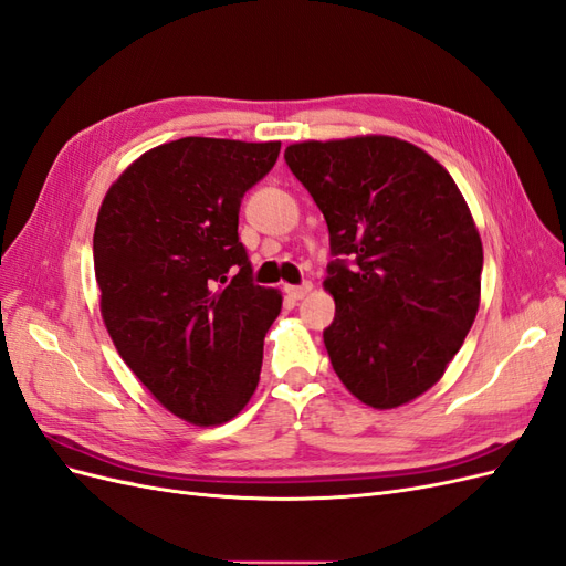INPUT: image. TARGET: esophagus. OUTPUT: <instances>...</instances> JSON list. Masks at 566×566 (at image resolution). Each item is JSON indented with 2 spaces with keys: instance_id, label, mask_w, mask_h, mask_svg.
<instances>
[{
  "instance_id": "esophagus-1",
  "label": "esophagus",
  "mask_w": 566,
  "mask_h": 566,
  "mask_svg": "<svg viewBox=\"0 0 566 566\" xmlns=\"http://www.w3.org/2000/svg\"><path fill=\"white\" fill-rule=\"evenodd\" d=\"M310 290H312V283L306 281V283H302V285H287L285 293H287L290 297H293V300H302V297L310 295Z\"/></svg>"
}]
</instances>
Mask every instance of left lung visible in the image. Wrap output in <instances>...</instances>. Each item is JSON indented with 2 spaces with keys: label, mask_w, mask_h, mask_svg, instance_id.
<instances>
[{
  "label": "left lung",
  "mask_w": 566,
  "mask_h": 566,
  "mask_svg": "<svg viewBox=\"0 0 566 566\" xmlns=\"http://www.w3.org/2000/svg\"><path fill=\"white\" fill-rule=\"evenodd\" d=\"M285 163L331 233L323 331L337 378L373 408L430 389L479 310L484 252L455 181L391 136L304 142Z\"/></svg>",
  "instance_id": "left-lung-1"
}]
</instances>
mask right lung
Returning a JSON list of instances; mask_svg holds the SVG:
<instances>
[{
	"mask_svg": "<svg viewBox=\"0 0 566 566\" xmlns=\"http://www.w3.org/2000/svg\"><path fill=\"white\" fill-rule=\"evenodd\" d=\"M279 150L186 136L132 163L98 210L106 328L136 378L188 422L231 420L260 382L281 295L252 281L238 212Z\"/></svg>",
	"mask_w": 566,
	"mask_h": 566,
	"instance_id": "1",
	"label": "right lung"
}]
</instances>
